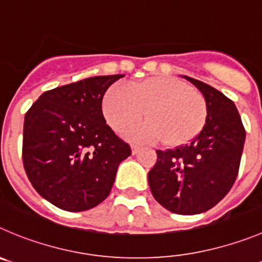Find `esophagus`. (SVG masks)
<instances>
[{
	"mask_svg": "<svg viewBox=\"0 0 262 262\" xmlns=\"http://www.w3.org/2000/svg\"><path fill=\"white\" fill-rule=\"evenodd\" d=\"M139 151H141V146H138V145H132V154H133V155H136V154H138Z\"/></svg>",
	"mask_w": 262,
	"mask_h": 262,
	"instance_id": "obj_1",
	"label": "esophagus"
}]
</instances>
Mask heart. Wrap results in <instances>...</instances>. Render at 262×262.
<instances>
[{
    "mask_svg": "<svg viewBox=\"0 0 262 262\" xmlns=\"http://www.w3.org/2000/svg\"><path fill=\"white\" fill-rule=\"evenodd\" d=\"M102 110L108 125L116 132L128 129L146 112L147 121L129 129L126 136L142 142L164 141L170 147L192 141L207 120L203 95L168 76L147 77L126 88L114 85L104 94Z\"/></svg>",
    "mask_w": 262,
    "mask_h": 262,
    "instance_id": "obj_1",
    "label": "heart"
}]
</instances>
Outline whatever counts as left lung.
<instances>
[{
	"label": "left lung",
	"mask_w": 262,
	"mask_h": 262,
	"mask_svg": "<svg viewBox=\"0 0 262 262\" xmlns=\"http://www.w3.org/2000/svg\"><path fill=\"white\" fill-rule=\"evenodd\" d=\"M203 94L207 120L199 134L174 150H158L148 185L159 204L177 214L208 211L236 180L246 130L235 104L203 81L183 76Z\"/></svg>",
	"instance_id": "left-lung-1"
}]
</instances>
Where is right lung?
Instances as JSON below:
<instances>
[{"label": "right lung", "instance_id": "obj_1", "mask_svg": "<svg viewBox=\"0 0 262 262\" xmlns=\"http://www.w3.org/2000/svg\"><path fill=\"white\" fill-rule=\"evenodd\" d=\"M125 75L95 76L40 95L24 117L23 164L36 191L55 207L82 212L108 196L128 143L106 124L102 99Z\"/></svg>", "mask_w": 262, "mask_h": 262}]
</instances>
